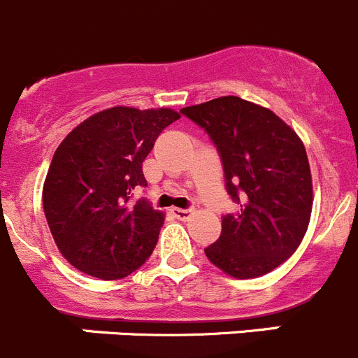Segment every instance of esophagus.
Segmentation results:
<instances>
[{
    "mask_svg": "<svg viewBox=\"0 0 358 358\" xmlns=\"http://www.w3.org/2000/svg\"><path fill=\"white\" fill-rule=\"evenodd\" d=\"M170 213H172L173 217H177V220H181V221H186L192 217V210L181 209V207H172V209H170Z\"/></svg>",
    "mask_w": 358,
    "mask_h": 358,
    "instance_id": "1",
    "label": "esophagus"
}]
</instances>
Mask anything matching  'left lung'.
<instances>
[{
	"mask_svg": "<svg viewBox=\"0 0 358 358\" xmlns=\"http://www.w3.org/2000/svg\"><path fill=\"white\" fill-rule=\"evenodd\" d=\"M221 158L227 193L241 213L221 217V236L206 255L239 279L258 278L295 253L313 207L304 144L268 108L239 96H221L182 108Z\"/></svg>",
	"mask_w": 358,
	"mask_h": 358,
	"instance_id": "obj_1",
	"label": "left lung"
}]
</instances>
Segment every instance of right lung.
I'll return each mask as SVG.
<instances>
[{
  "label": "right lung",
  "instance_id": "1",
  "mask_svg": "<svg viewBox=\"0 0 358 358\" xmlns=\"http://www.w3.org/2000/svg\"><path fill=\"white\" fill-rule=\"evenodd\" d=\"M179 119L170 108L112 107L91 115L54 152L43 185V213L54 243L75 268L121 279L145 264L163 214L148 199L142 163L158 135Z\"/></svg>",
  "mask_w": 358,
  "mask_h": 358
}]
</instances>
